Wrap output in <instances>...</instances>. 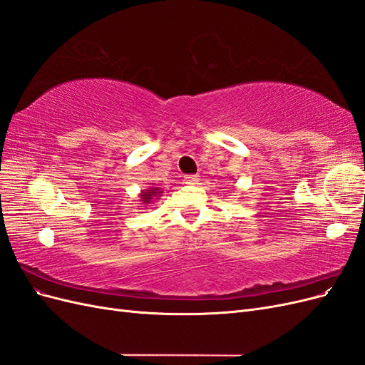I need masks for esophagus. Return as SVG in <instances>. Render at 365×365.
Instances as JSON below:
<instances>
[{
  "label": "esophagus",
  "mask_w": 365,
  "mask_h": 365,
  "mask_svg": "<svg viewBox=\"0 0 365 365\" xmlns=\"http://www.w3.org/2000/svg\"><path fill=\"white\" fill-rule=\"evenodd\" d=\"M197 181H200V178H197L196 175H185L184 176V182L189 185H195V184H197Z\"/></svg>",
  "instance_id": "34e87169"
}]
</instances>
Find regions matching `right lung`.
<instances>
[{
	"mask_svg": "<svg viewBox=\"0 0 365 365\" xmlns=\"http://www.w3.org/2000/svg\"><path fill=\"white\" fill-rule=\"evenodd\" d=\"M161 195H163V190L160 189V187H149V189H146V190H141L140 201H141V204L149 205V204L155 202V200H158Z\"/></svg>",
	"mask_w": 365,
	"mask_h": 365,
	"instance_id": "add662e5",
	"label": "right lung"
}]
</instances>
